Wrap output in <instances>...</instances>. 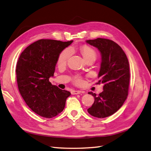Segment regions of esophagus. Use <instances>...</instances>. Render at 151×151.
<instances>
[{
  "label": "esophagus",
  "mask_w": 151,
  "mask_h": 151,
  "mask_svg": "<svg viewBox=\"0 0 151 151\" xmlns=\"http://www.w3.org/2000/svg\"><path fill=\"white\" fill-rule=\"evenodd\" d=\"M81 93H82V92L80 91H71L72 94H81Z\"/></svg>",
  "instance_id": "obj_1"
}]
</instances>
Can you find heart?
I'll return each instance as SVG.
<instances>
[{
  "label": "heart",
  "mask_w": 151,
  "mask_h": 151,
  "mask_svg": "<svg viewBox=\"0 0 151 151\" xmlns=\"http://www.w3.org/2000/svg\"><path fill=\"white\" fill-rule=\"evenodd\" d=\"M80 52L83 55L84 59L86 60H87L90 59H95L97 56V54L95 50L87 45H83L80 47ZM72 49L70 47H68L63 50L59 54L58 57L57 63L59 65H63L66 63L69 57H71L72 54ZM75 82L76 84H81L82 83V79L80 76H75L74 78Z\"/></svg>",
  "instance_id": "b5f03b06"
}]
</instances>
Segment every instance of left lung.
Returning <instances> with one entry per match:
<instances>
[{
	"instance_id": "8db88e82",
	"label": "left lung",
	"mask_w": 151,
	"mask_h": 151,
	"mask_svg": "<svg viewBox=\"0 0 151 151\" xmlns=\"http://www.w3.org/2000/svg\"><path fill=\"white\" fill-rule=\"evenodd\" d=\"M86 42L101 52L98 83H104L103 91L98 95L88 92L95 100L87 111L95 117H109L122 106L128 95L130 79L128 59L121 46L113 41L97 38Z\"/></svg>"
}]
</instances>
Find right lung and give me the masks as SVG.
<instances>
[{"label": "right lung", "mask_w": 151, "mask_h": 151, "mask_svg": "<svg viewBox=\"0 0 151 151\" xmlns=\"http://www.w3.org/2000/svg\"><path fill=\"white\" fill-rule=\"evenodd\" d=\"M40 40L28 46L18 60L16 73L19 92L34 112L45 118L55 117L63 111L71 95L50 82L59 54L72 43Z\"/></svg>", "instance_id": "right-lung-1"}]
</instances>
